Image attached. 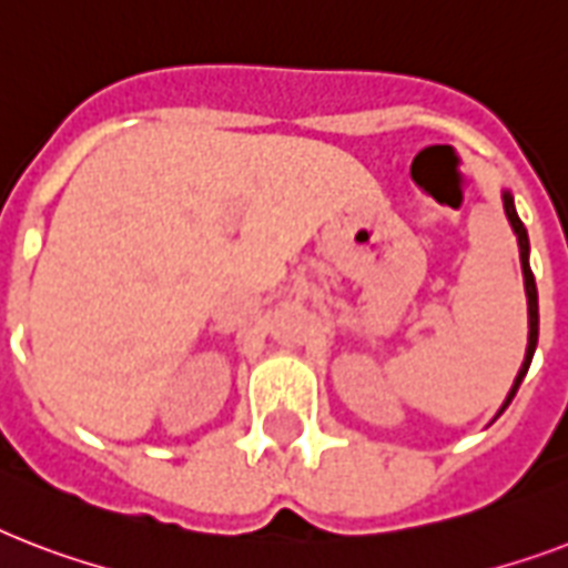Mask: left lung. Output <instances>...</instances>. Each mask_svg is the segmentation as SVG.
Wrapping results in <instances>:
<instances>
[{
	"instance_id": "left-lung-1",
	"label": "left lung",
	"mask_w": 568,
	"mask_h": 568,
	"mask_svg": "<svg viewBox=\"0 0 568 568\" xmlns=\"http://www.w3.org/2000/svg\"><path fill=\"white\" fill-rule=\"evenodd\" d=\"M504 212H507V221H510L513 232H516V239H519V256H521V274H525V292H528V315H530V336H528V354H525V363H521V372L513 383L510 395L504 400L501 409H507L516 392H519V383L525 379L530 368V359H534V351H537V338H539V303H537V283H534V274H530L528 265V232H525V223L519 221V214H516V205H513V196L504 194Z\"/></svg>"
}]
</instances>
